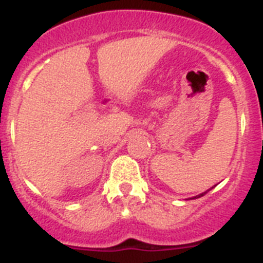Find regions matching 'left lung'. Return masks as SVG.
Returning <instances> with one entry per match:
<instances>
[{
  "label": "left lung",
  "instance_id": "1",
  "mask_svg": "<svg viewBox=\"0 0 263 263\" xmlns=\"http://www.w3.org/2000/svg\"><path fill=\"white\" fill-rule=\"evenodd\" d=\"M213 188V187H212ZM212 188H211V190H212ZM211 190H208V191H211ZM208 191H205V192H203V194H200V195H197V196H195V197H192V199H197V197H201V196H204V195L206 194V192Z\"/></svg>",
  "mask_w": 263,
  "mask_h": 263
}]
</instances>
